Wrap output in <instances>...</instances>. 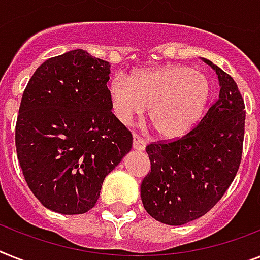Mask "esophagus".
Segmentation results:
<instances>
[{
  "label": "esophagus",
  "mask_w": 260,
  "mask_h": 260,
  "mask_svg": "<svg viewBox=\"0 0 260 260\" xmlns=\"http://www.w3.org/2000/svg\"><path fill=\"white\" fill-rule=\"evenodd\" d=\"M133 147L138 151H143L146 147V141L138 134H133Z\"/></svg>",
  "instance_id": "obj_1"
}]
</instances>
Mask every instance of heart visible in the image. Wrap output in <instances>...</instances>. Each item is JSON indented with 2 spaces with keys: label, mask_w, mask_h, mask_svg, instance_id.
Instances as JSON below:
<instances>
[{
  "label": "heart",
  "mask_w": 260,
  "mask_h": 260,
  "mask_svg": "<svg viewBox=\"0 0 260 260\" xmlns=\"http://www.w3.org/2000/svg\"><path fill=\"white\" fill-rule=\"evenodd\" d=\"M113 110L118 119L130 122L147 107L150 121L165 139L187 134L201 119L210 96V82L198 70L166 66L137 73L133 79L123 73L109 85Z\"/></svg>",
  "instance_id": "1"
}]
</instances>
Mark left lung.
<instances>
[{"mask_svg": "<svg viewBox=\"0 0 260 260\" xmlns=\"http://www.w3.org/2000/svg\"><path fill=\"white\" fill-rule=\"evenodd\" d=\"M219 79V96L191 132L146 146L151 170L141 184L154 219L181 226L216 205L237 175L244 138V101L233 77L203 58Z\"/></svg>", "mask_w": 260, "mask_h": 260, "instance_id": "8db88e82", "label": "left lung"}]
</instances>
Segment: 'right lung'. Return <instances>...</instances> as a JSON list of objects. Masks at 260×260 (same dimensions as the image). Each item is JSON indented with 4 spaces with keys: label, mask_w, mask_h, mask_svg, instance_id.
I'll use <instances>...</instances> for the list:
<instances>
[{
    "label": "right lung",
    "mask_w": 260,
    "mask_h": 260,
    "mask_svg": "<svg viewBox=\"0 0 260 260\" xmlns=\"http://www.w3.org/2000/svg\"><path fill=\"white\" fill-rule=\"evenodd\" d=\"M109 74V62L77 49L46 59L23 91L17 156L34 197L51 211L93 209L105 177L132 150V133L111 111Z\"/></svg>",
    "instance_id": "obj_1"
}]
</instances>
